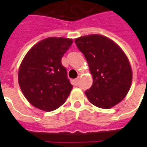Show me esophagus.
<instances>
[{
	"mask_svg": "<svg viewBox=\"0 0 147 147\" xmlns=\"http://www.w3.org/2000/svg\"><path fill=\"white\" fill-rule=\"evenodd\" d=\"M78 83H79V79H76V80H73L74 85H76V86H77V85H78Z\"/></svg>",
	"mask_w": 147,
	"mask_h": 147,
	"instance_id": "1",
	"label": "esophagus"
}]
</instances>
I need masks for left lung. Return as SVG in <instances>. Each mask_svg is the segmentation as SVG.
<instances>
[{"label": "left lung", "instance_id": "1", "mask_svg": "<svg viewBox=\"0 0 147 147\" xmlns=\"http://www.w3.org/2000/svg\"><path fill=\"white\" fill-rule=\"evenodd\" d=\"M86 57L93 84L85 91L93 105L109 109L121 102L129 90L132 71L123 50L107 37L90 34L75 40Z\"/></svg>", "mask_w": 147, "mask_h": 147}]
</instances>
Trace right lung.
<instances>
[{"label": "right lung", "mask_w": 147, "mask_h": 147, "mask_svg": "<svg viewBox=\"0 0 147 147\" xmlns=\"http://www.w3.org/2000/svg\"><path fill=\"white\" fill-rule=\"evenodd\" d=\"M72 39L50 37L38 42L22 61L18 80L22 92L34 107L46 112L64 104L72 90L61 58Z\"/></svg>", "instance_id": "right-lung-1"}]
</instances>
